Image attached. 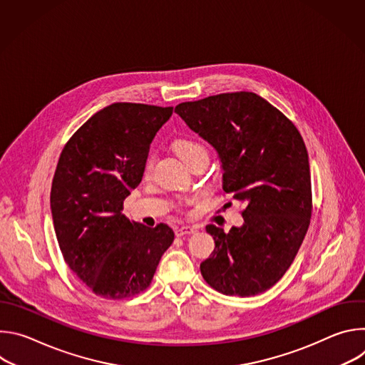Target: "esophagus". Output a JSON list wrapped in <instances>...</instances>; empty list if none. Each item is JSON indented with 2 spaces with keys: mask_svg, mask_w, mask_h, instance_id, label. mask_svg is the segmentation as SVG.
I'll list each match as a JSON object with an SVG mask.
<instances>
[{
  "mask_svg": "<svg viewBox=\"0 0 365 365\" xmlns=\"http://www.w3.org/2000/svg\"><path fill=\"white\" fill-rule=\"evenodd\" d=\"M195 231H196V230H195L193 227H187V225H185V227H179V228H176L175 234H176V237H183V235L193 234Z\"/></svg>",
  "mask_w": 365,
  "mask_h": 365,
  "instance_id": "34e87169",
  "label": "esophagus"
}]
</instances>
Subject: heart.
Masks as SVG:
<instances>
[{
  "label": "heart",
  "mask_w": 365,
  "mask_h": 365,
  "mask_svg": "<svg viewBox=\"0 0 365 365\" xmlns=\"http://www.w3.org/2000/svg\"><path fill=\"white\" fill-rule=\"evenodd\" d=\"M176 153L180 155V159L187 165L190 166L192 163H195L196 160L202 159V158H206L207 159V150L206 147L197 141V140H193V138H178L173 144ZM153 163H154V155L150 154L147 160H145V165H144V170L145 173L151 170L153 168Z\"/></svg>",
  "instance_id": "obj_1"
}]
</instances>
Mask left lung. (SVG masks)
I'll return each instance as SVG.
<instances>
[{
	"label": "left lung",
	"mask_w": 365,
	"mask_h": 365,
	"mask_svg": "<svg viewBox=\"0 0 365 365\" xmlns=\"http://www.w3.org/2000/svg\"><path fill=\"white\" fill-rule=\"evenodd\" d=\"M175 113L217 148L224 192L242 206V227L227 234L206 225L215 250L200 264V273L222 294L263 293L289 270L310 224L304 141L282 111L254 92L182 102Z\"/></svg>",
	"instance_id": "left-lung-1"
}]
</instances>
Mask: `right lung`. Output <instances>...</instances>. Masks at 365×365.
<instances>
[{
  "mask_svg": "<svg viewBox=\"0 0 365 365\" xmlns=\"http://www.w3.org/2000/svg\"><path fill=\"white\" fill-rule=\"evenodd\" d=\"M172 113L115 102L78 128L61 153L50 192L56 238L69 269L99 297L144 292L175 240L169 225L150 228L121 212L141 182L150 143Z\"/></svg>",
  "mask_w": 365,
  "mask_h": 365,
  "instance_id": "obj_1",
  "label": "right lung"
}]
</instances>
